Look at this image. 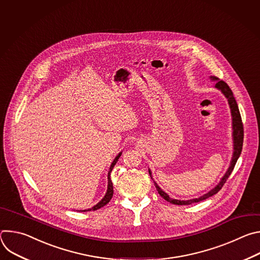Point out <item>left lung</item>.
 <instances>
[{"label":"left lung","mask_w":260,"mask_h":260,"mask_svg":"<svg viewBox=\"0 0 260 260\" xmlns=\"http://www.w3.org/2000/svg\"><path fill=\"white\" fill-rule=\"evenodd\" d=\"M210 79L212 81L216 82L215 88H217L218 90H220L222 93H223V95L226 98V100L229 102V105H230V108H231L232 126H233V142H234L233 157H232V160H231V164H230V167H229L226 173L223 175V177L220 179V182L216 185V186L213 189H211L210 191H208L207 193H205L204 196H202V197H200L198 199H192V200H187V201H181V200L172 199L167 192H165L158 186L157 183L153 180L151 170L150 169L148 170V171H149V175H150L151 179L153 180L155 187H156L158 193L160 194V197H162V199H165L167 202H169L171 204H174V205H191L193 203H199V202H202L204 200H207L208 198L216 194L222 188V186H223L224 183L226 182L228 178L232 174V172H233V170H234V168H235V166L237 164V160L239 159V157L241 155V152H242L243 139H244V128H243V123H242V118H241V114H240V111H239V107H238V104H237L236 99L234 96V93H233L232 89L230 88V86L224 81L219 80L215 76H210Z\"/></svg>","instance_id":"left-lung-1"}]
</instances>
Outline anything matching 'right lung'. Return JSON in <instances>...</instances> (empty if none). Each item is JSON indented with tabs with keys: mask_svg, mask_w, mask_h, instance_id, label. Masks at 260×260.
<instances>
[{
	"mask_svg": "<svg viewBox=\"0 0 260 260\" xmlns=\"http://www.w3.org/2000/svg\"><path fill=\"white\" fill-rule=\"evenodd\" d=\"M121 154H122V152H119L118 155L114 158V160L112 161V164H111V166H110V169H109V172H108V188H107V192H106V194L104 196V198H103L96 205H94L92 208L87 209V210H80V212H86V211H91V210H92V211H95V210H98V209H101L102 207H104L105 205H107V204L110 202L111 199H112L114 191H113V184H112V181H111V172H112L114 166L116 165V162H117V160L119 159V157H120Z\"/></svg>",
	"mask_w": 260,
	"mask_h": 260,
	"instance_id": "right-lung-1",
	"label": "right lung"
}]
</instances>
